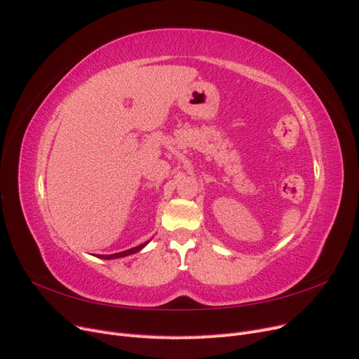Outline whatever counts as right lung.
I'll return each mask as SVG.
<instances>
[{
	"label": "right lung",
	"instance_id": "obj_1",
	"mask_svg": "<svg viewBox=\"0 0 359 359\" xmlns=\"http://www.w3.org/2000/svg\"><path fill=\"white\" fill-rule=\"evenodd\" d=\"M147 243H148V242H145V243H142V245H137V246H135V248H132V249H128V251H123V252H118V254H113V255H100V258H104V259H113V258L128 257V255H132V254H135V252H137V251H141V249H142Z\"/></svg>",
	"mask_w": 359,
	"mask_h": 359
}]
</instances>
